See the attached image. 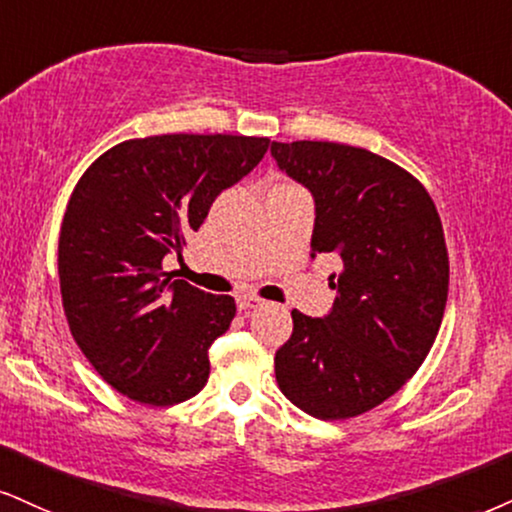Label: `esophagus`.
<instances>
[{
    "label": "esophagus",
    "instance_id": "obj_1",
    "mask_svg": "<svg viewBox=\"0 0 512 512\" xmlns=\"http://www.w3.org/2000/svg\"><path fill=\"white\" fill-rule=\"evenodd\" d=\"M263 304V301L261 299H258V296H251V294H239L237 296V308H239V311H251V308H258V306H261Z\"/></svg>",
    "mask_w": 512,
    "mask_h": 512
}]
</instances>
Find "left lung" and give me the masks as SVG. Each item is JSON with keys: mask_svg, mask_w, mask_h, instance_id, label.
<instances>
[{"mask_svg": "<svg viewBox=\"0 0 512 512\" xmlns=\"http://www.w3.org/2000/svg\"><path fill=\"white\" fill-rule=\"evenodd\" d=\"M289 178L311 189V251L334 254L330 315L294 308L275 353L282 394L318 420H346L394 396L430 353L449 296V251L418 178L384 156L337 142H273Z\"/></svg>", "mask_w": 512, "mask_h": 512, "instance_id": "1", "label": "left lung"}]
</instances>
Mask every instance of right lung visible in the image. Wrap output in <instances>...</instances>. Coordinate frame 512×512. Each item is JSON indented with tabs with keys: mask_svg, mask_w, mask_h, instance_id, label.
Masks as SVG:
<instances>
[{
	"mask_svg": "<svg viewBox=\"0 0 512 512\" xmlns=\"http://www.w3.org/2000/svg\"><path fill=\"white\" fill-rule=\"evenodd\" d=\"M268 137L154 135L104 151L68 199L59 235L61 301L75 344L128 399L175 406L208 382V346L232 296L163 273L223 189L258 166Z\"/></svg>",
	"mask_w": 512,
	"mask_h": 512,
	"instance_id": "right-lung-1",
	"label": "right lung"
}]
</instances>
